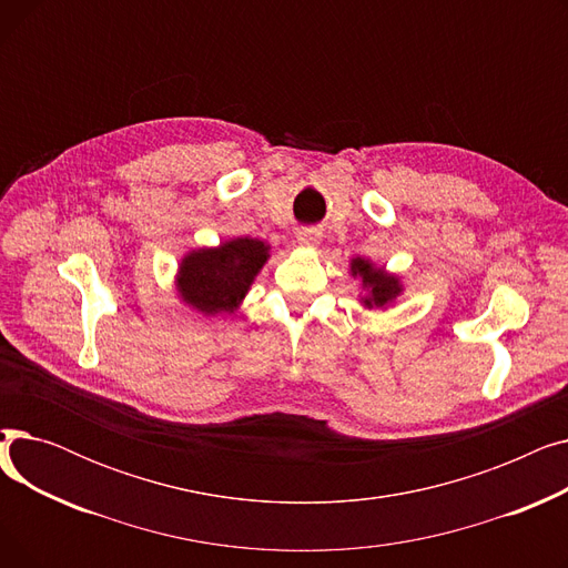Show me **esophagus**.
<instances>
[{
    "instance_id": "esophagus-1",
    "label": "esophagus",
    "mask_w": 568,
    "mask_h": 568,
    "mask_svg": "<svg viewBox=\"0 0 568 568\" xmlns=\"http://www.w3.org/2000/svg\"><path fill=\"white\" fill-rule=\"evenodd\" d=\"M320 239H322V234L315 227H302L300 232H296V242H300L302 246H317Z\"/></svg>"
}]
</instances>
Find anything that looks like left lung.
I'll return each instance as SVG.
<instances>
[{
    "instance_id": "8db88e82",
    "label": "left lung",
    "mask_w": 568,
    "mask_h": 568,
    "mask_svg": "<svg viewBox=\"0 0 568 568\" xmlns=\"http://www.w3.org/2000/svg\"><path fill=\"white\" fill-rule=\"evenodd\" d=\"M352 274H354V276L359 274V276L364 278L366 287H371V296H366V300H364V304H366L368 308H373V306H384L386 302H392L394 296L400 292L398 281H396L394 276L382 274V268H373V266H371L366 260H362V257H356V260L352 262Z\"/></svg>"
}]
</instances>
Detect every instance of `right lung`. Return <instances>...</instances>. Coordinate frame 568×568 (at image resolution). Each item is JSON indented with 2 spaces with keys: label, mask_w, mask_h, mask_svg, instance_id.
Wrapping results in <instances>:
<instances>
[{
  "label": "right lung",
  "mask_w": 568,
  "mask_h": 568,
  "mask_svg": "<svg viewBox=\"0 0 568 568\" xmlns=\"http://www.w3.org/2000/svg\"><path fill=\"white\" fill-rule=\"evenodd\" d=\"M257 239H234L214 251L191 253L179 268V290L184 300L202 313L234 311L266 262Z\"/></svg>",
  "instance_id": "add662e5"
}]
</instances>
